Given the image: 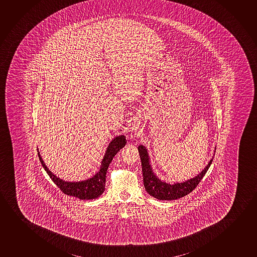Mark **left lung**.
Segmentation results:
<instances>
[{"instance_id": "left-lung-1", "label": "left lung", "mask_w": 257, "mask_h": 257, "mask_svg": "<svg viewBox=\"0 0 257 257\" xmlns=\"http://www.w3.org/2000/svg\"><path fill=\"white\" fill-rule=\"evenodd\" d=\"M139 153L142 160V173H143V182L145 189L149 194L153 197L157 198L162 201H171L184 197L190 194L193 190L199 185L201 179L204 177L206 172L212 164L213 158L209 161L208 165L204 170L201 171L197 176L193 179H188L183 183H174L173 185L162 181L154 173L152 166L150 164L149 153L144 146H139Z\"/></svg>"}]
</instances>
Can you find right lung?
I'll use <instances>...</instances> for the list:
<instances>
[{"label": "right lung", "mask_w": 257, "mask_h": 257, "mask_svg": "<svg viewBox=\"0 0 257 257\" xmlns=\"http://www.w3.org/2000/svg\"><path fill=\"white\" fill-rule=\"evenodd\" d=\"M125 144H126V139L123 135H119L117 137L113 139L107 148L103 159L101 161L99 171L92 178L83 181H79V182H67L57 178L51 171H49V168L45 165L39 151H38V156L45 171H47L50 179H52L53 182L59 187L63 194H67L70 196H74L80 200H93L99 197L104 192L106 173L108 171L109 164L111 163L115 155L120 151V149H123Z\"/></svg>", "instance_id": "obj_1"}]
</instances>
